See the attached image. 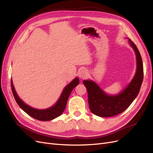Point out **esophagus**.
<instances>
[{"label": "esophagus", "instance_id": "34e87169", "mask_svg": "<svg viewBox=\"0 0 153 153\" xmlns=\"http://www.w3.org/2000/svg\"><path fill=\"white\" fill-rule=\"evenodd\" d=\"M88 76V71L86 69H82V70L78 73V76L81 79H85Z\"/></svg>", "mask_w": 153, "mask_h": 153}]
</instances>
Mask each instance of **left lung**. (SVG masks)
<instances>
[{
	"label": "left lung",
	"mask_w": 153,
	"mask_h": 153,
	"mask_svg": "<svg viewBox=\"0 0 153 153\" xmlns=\"http://www.w3.org/2000/svg\"><path fill=\"white\" fill-rule=\"evenodd\" d=\"M129 43L136 54L137 70L131 82L121 93L114 96L108 95L94 82L83 81L87 88L89 108L98 116L112 117L122 113L129 107L139 93L143 78L142 60L139 51L130 39H129Z\"/></svg>",
	"instance_id": "left-lung-1"
}]
</instances>
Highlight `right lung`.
Returning <instances> with one entry per match:
<instances>
[{
    "mask_svg": "<svg viewBox=\"0 0 153 153\" xmlns=\"http://www.w3.org/2000/svg\"><path fill=\"white\" fill-rule=\"evenodd\" d=\"M78 84H79V79H78V77H76L65 87L59 99L53 106L47 109L38 110L27 105L18 97L15 89V87H14L12 80L11 81L13 94L18 105L30 116L37 120H39V121H50V120H52L60 116L63 113L64 109L66 108L67 101L69 95H70L73 89L76 85H78Z\"/></svg>",
    "mask_w": 153,
    "mask_h": 153,
    "instance_id": "obj_1",
    "label": "right lung"
}]
</instances>
